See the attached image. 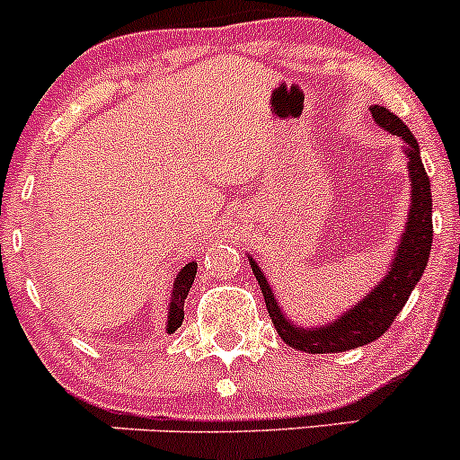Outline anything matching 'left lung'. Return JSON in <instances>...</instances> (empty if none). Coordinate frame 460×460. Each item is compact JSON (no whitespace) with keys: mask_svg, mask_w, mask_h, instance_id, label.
Masks as SVG:
<instances>
[{"mask_svg":"<svg viewBox=\"0 0 460 460\" xmlns=\"http://www.w3.org/2000/svg\"><path fill=\"white\" fill-rule=\"evenodd\" d=\"M372 118L378 127L394 133L407 144L405 153L407 160H410L407 169H410L411 178V204L405 234L398 243L387 276L374 287L372 294L365 296L356 307H351L349 312H345L333 323L309 329L298 327L280 312L267 278L260 271L258 264L253 262V258H249L276 332L280 333L287 345L294 347V349L307 351V354H336V351L356 349V347H363L383 336L392 327L394 318L405 307L411 289H414L416 282L423 276L425 267H428L431 235H434V226H431V189L423 160H420L419 142L411 136L410 128L402 124V119L389 109H385V106H372Z\"/></svg>","mask_w":460,"mask_h":460,"instance_id":"1","label":"left lung"}]
</instances>
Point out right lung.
I'll return each instance as SVG.
<instances>
[{"label":"right lung","instance_id":"obj_1","mask_svg":"<svg viewBox=\"0 0 460 460\" xmlns=\"http://www.w3.org/2000/svg\"><path fill=\"white\" fill-rule=\"evenodd\" d=\"M198 262H189L187 267L180 269V273L173 280V294H171L169 305V323H166V333H173L175 329L182 324L184 320V300H187L189 291H191L193 280H196Z\"/></svg>","mask_w":460,"mask_h":460}]
</instances>
